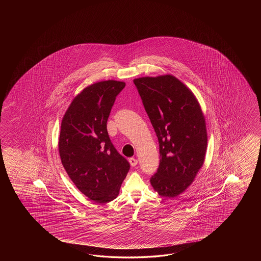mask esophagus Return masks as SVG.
Here are the masks:
<instances>
[{
  "instance_id": "obj_1",
  "label": "esophagus",
  "mask_w": 261,
  "mask_h": 261,
  "mask_svg": "<svg viewBox=\"0 0 261 261\" xmlns=\"http://www.w3.org/2000/svg\"><path fill=\"white\" fill-rule=\"evenodd\" d=\"M128 161H129L130 165L133 167L136 166V165H137V163H138V161H137L135 158H130V159L128 160Z\"/></svg>"
}]
</instances>
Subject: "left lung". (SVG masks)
I'll return each mask as SVG.
<instances>
[{
    "label": "left lung",
    "instance_id": "8db88e82",
    "mask_svg": "<svg viewBox=\"0 0 261 261\" xmlns=\"http://www.w3.org/2000/svg\"><path fill=\"white\" fill-rule=\"evenodd\" d=\"M160 144V165L150 183L173 198L193 182L207 148L205 119L194 94L167 74L133 80Z\"/></svg>",
    "mask_w": 261,
    "mask_h": 261
}]
</instances>
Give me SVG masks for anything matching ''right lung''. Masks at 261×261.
Here are the masks:
<instances>
[{
	"mask_svg": "<svg viewBox=\"0 0 261 261\" xmlns=\"http://www.w3.org/2000/svg\"><path fill=\"white\" fill-rule=\"evenodd\" d=\"M125 86L115 80L89 86L73 99L61 121V163L76 188L98 203L117 198L130 167L112 144L106 128Z\"/></svg>",
	"mask_w": 261,
	"mask_h": 261,
	"instance_id": "right-lung-1",
	"label": "right lung"
}]
</instances>
